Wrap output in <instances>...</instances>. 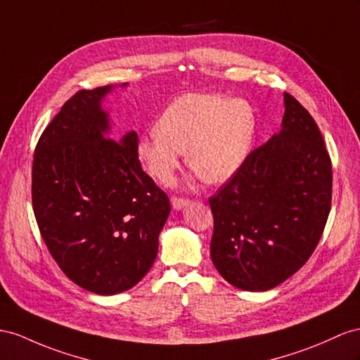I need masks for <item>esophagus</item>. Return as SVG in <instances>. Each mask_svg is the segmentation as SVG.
I'll list each match as a JSON object with an SVG mask.
<instances>
[{"label":"esophagus","instance_id":"34e87169","mask_svg":"<svg viewBox=\"0 0 360 360\" xmlns=\"http://www.w3.org/2000/svg\"><path fill=\"white\" fill-rule=\"evenodd\" d=\"M172 205L174 210H182L184 207H187L190 204V199L186 198H176V196H172Z\"/></svg>","mask_w":360,"mask_h":360}]
</instances>
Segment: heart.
I'll list each match as a JSON object with an SVG mask.
<instances>
[{
  "label": "heart",
  "mask_w": 360,
  "mask_h": 360,
  "mask_svg": "<svg viewBox=\"0 0 360 360\" xmlns=\"http://www.w3.org/2000/svg\"><path fill=\"white\" fill-rule=\"evenodd\" d=\"M255 131V112L248 101L188 92L164 109L156 129L140 138L136 152L156 181L170 184L187 149V162L198 176L219 184L242 167Z\"/></svg>",
  "instance_id": "1"
}]
</instances>
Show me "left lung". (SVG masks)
Masks as SVG:
<instances>
[{
	"instance_id": "left-lung-1",
	"label": "left lung",
	"mask_w": 360,
	"mask_h": 360,
	"mask_svg": "<svg viewBox=\"0 0 360 360\" xmlns=\"http://www.w3.org/2000/svg\"><path fill=\"white\" fill-rule=\"evenodd\" d=\"M281 131L213 198V264L234 288L269 290L315 251L331 208V160L315 120L284 92Z\"/></svg>"
}]
</instances>
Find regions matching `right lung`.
<instances>
[{
	"label": "right lung",
	"mask_w": 360,
	"mask_h": 360,
	"mask_svg": "<svg viewBox=\"0 0 360 360\" xmlns=\"http://www.w3.org/2000/svg\"><path fill=\"white\" fill-rule=\"evenodd\" d=\"M110 89H82L65 101L36 144L32 170L34 217L51 257L98 295L141 281L170 214L167 195L141 169L136 132L109 136L101 100Z\"/></svg>",
	"instance_id": "right-lung-1"
}]
</instances>
